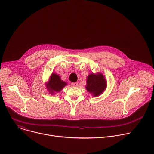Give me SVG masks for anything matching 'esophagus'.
I'll use <instances>...</instances> for the list:
<instances>
[{
	"instance_id": "34e87169",
	"label": "esophagus",
	"mask_w": 154,
	"mask_h": 154,
	"mask_svg": "<svg viewBox=\"0 0 154 154\" xmlns=\"http://www.w3.org/2000/svg\"><path fill=\"white\" fill-rule=\"evenodd\" d=\"M71 85L72 86H77L78 85V83H71Z\"/></svg>"
}]
</instances>
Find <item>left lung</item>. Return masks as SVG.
<instances>
[{
	"label": "left lung",
	"mask_w": 154,
	"mask_h": 154,
	"mask_svg": "<svg viewBox=\"0 0 154 154\" xmlns=\"http://www.w3.org/2000/svg\"><path fill=\"white\" fill-rule=\"evenodd\" d=\"M86 90L92 93L94 96H97L102 94L106 88V81L102 74L94 75L91 74L86 80Z\"/></svg>",
	"instance_id": "obj_1"
}]
</instances>
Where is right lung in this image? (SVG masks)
Masks as SVG:
<instances>
[{
	"label": "right lung",
	"mask_w": 154,
	"mask_h": 154,
	"mask_svg": "<svg viewBox=\"0 0 154 154\" xmlns=\"http://www.w3.org/2000/svg\"><path fill=\"white\" fill-rule=\"evenodd\" d=\"M66 84V83L60 79V77L58 75L53 74L51 77L48 86L51 93H53L54 92L60 91Z\"/></svg>",
	"instance_id": "right-lung-1"
}]
</instances>
